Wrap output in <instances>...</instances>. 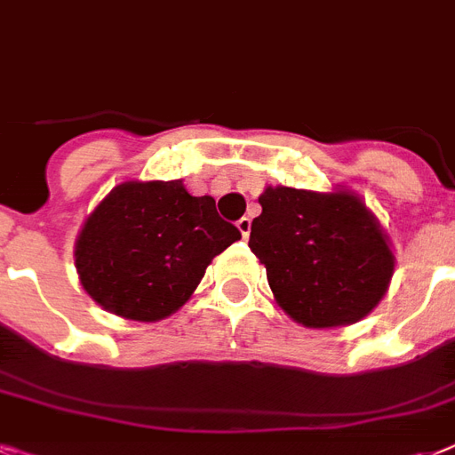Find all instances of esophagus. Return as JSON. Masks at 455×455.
I'll use <instances>...</instances> for the list:
<instances>
[{
	"label": "esophagus",
	"mask_w": 455,
	"mask_h": 455,
	"mask_svg": "<svg viewBox=\"0 0 455 455\" xmlns=\"http://www.w3.org/2000/svg\"><path fill=\"white\" fill-rule=\"evenodd\" d=\"M250 228H252V220H250V217H240L238 231L243 234V238H247V235H250Z\"/></svg>",
	"instance_id": "esophagus-1"
}]
</instances>
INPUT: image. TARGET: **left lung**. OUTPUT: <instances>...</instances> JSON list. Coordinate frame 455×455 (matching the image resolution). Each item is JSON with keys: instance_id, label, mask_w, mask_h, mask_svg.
Segmentation results:
<instances>
[{"instance_id": "8db88e82", "label": "left lung", "mask_w": 455, "mask_h": 455, "mask_svg": "<svg viewBox=\"0 0 455 455\" xmlns=\"http://www.w3.org/2000/svg\"><path fill=\"white\" fill-rule=\"evenodd\" d=\"M250 250L266 266L278 306L306 327H339L374 311L395 257L364 203L348 191L268 187Z\"/></svg>"}]
</instances>
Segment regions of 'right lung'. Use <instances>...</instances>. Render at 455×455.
Masks as SVG:
<instances>
[{
    "label": "right lung",
    "mask_w": 455,
    "mask_h": 455,
    "mask_svg": "<svg viewBox=\"0 0 455 455\" xmlns=\"http://www.w3.org/2000/svg\"><path fill=\"white\" fill-rule=\"evenodd\" d=\"M238 238L212 196H191L180 180L125 182L88 217L74 257L81 285L102 308L154 323L175 313Z\"/></svg>",
    "instance_id": "obj_1"
}]
</instances>
